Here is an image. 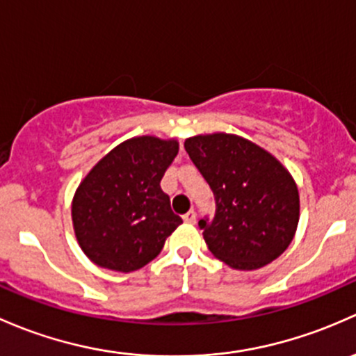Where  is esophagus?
Wrapping results in <instances>:
<instances>
[{
	"mask_svg": "<svg viewBox=\"0 0 356 356\" xmlns=\"http://www.w3.org/2000/svg\"><path fill=\"white\" fill-rule=\"evenodd\" d=\"M195 219H197V214L193 211H188L185 216H183V221L188 222V225H193V222H195Z\"/></svg>",
	"mask_w": 356,
	"mask_h": 356,
	"instance_id": "1",
	"label": "esophagus"
}]
</instances>
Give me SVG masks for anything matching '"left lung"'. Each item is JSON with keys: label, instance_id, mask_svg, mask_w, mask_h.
<instances>
[{"label": "left lung", "instance_id": "1", "mask_svg": "<svg viewBox=\"0 0 356 356\" xmlns=\"http://www.w3.org/2000/svg\"><path fill=\"white\" fill-rule=\"evenodd\" d=\"M185 151L214 192V219L199 221L212 255L238 270L280 257L300 219L298 186L286 168L260 145L222 131L186 138Z\"/></svg>", "mask_w": 356, "mask_h": 356}]
</instances>
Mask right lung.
<instances>
[{
    "mask_svg": "<svg viewBox=\"0 0 356 356\" xmlns=\"http://www.w3.org/2000/svg\"><path fill=\"white\" fill-rule=\"evenodd\" d=\"M178 149L177 138H128L80 181L72 200L73 229L96 266L118 273L140 269L181 225L159 185Z\"/></svg>",
    "mask_w": 356,
    "mask_h": 356,
    "instance_id": "1",
    "label": "right lung"
}]
</instances>
